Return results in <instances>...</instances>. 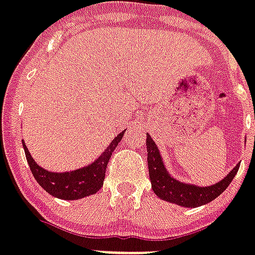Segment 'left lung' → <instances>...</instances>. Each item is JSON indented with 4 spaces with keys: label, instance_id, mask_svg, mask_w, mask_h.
I'll use <instances>...</instances> for the list:
<instances>
[{
    "label": "left lung",
    "instance_id": "left-lung-1",
    "mask_svg": "<svg viewBox=\"0 0 255 255\" xmlns=\"http://www.w3.org/2000/svg\"><path fill=\"white\" fill-rule=\"evenodd\" d=\"M146 150H148V169L149 178L152 182V188L154 194L163 200L175 203L182 207H199L212 202L231 185L235 175L239 171L240 165L233 169L227 177L216 185L208 187H196L194 185H187L175 181L165 170L160 152L150 136H146Z\"/></svg>",
    "mask_w": 255,
    "mask_h": 255
}]
</instances>
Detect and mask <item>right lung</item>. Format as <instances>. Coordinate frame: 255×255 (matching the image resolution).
I'll return each mask as SVG.
<instances>
[{
    "instance_id": "right-lung-1",
    "label": "right lung",
    "mask_w": 255,
    "mask_h": 255,
    "mask_svg": "<svg viewBox=\"0 0 255 255\" xmlns=\"http://www.w3.org/2000/svg\"><path fill=\"white\" fill-rule=\"evenodd\" d=\"M123 134L124 132L118 134L113 140V142L107 146L106 152L103 153L95 162L89 165L88 167L70 171V173L69 171L68 173H51V171L41 169L31 157L30 152L27 150V146L23 142L24 154H26L27 162L30 165L31 173L34 178L48 194L65 200L81 199L84 196L93 195L103 186L110 157L122 140Z\"/></svg>"
}]
</instances>
